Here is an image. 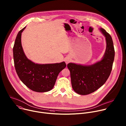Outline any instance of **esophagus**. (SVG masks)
<instances>
[{
  "label": "esophagus",
  "instance_id": "34e87169",
  "mask_svg": "<svg viewBox=\"0 0 126 126\" xmlns=\"http://www.w3.org/2000/svg\"><path fill=\"white\" fill-rule=\"evenodd\" d=\"M69 61H70V60H69V59H66L65 60V62H66V63L67 64H68V63L69 62Z\"/></svg>",
  "mask_w": 126,
  "mask_h": 126
}]
</instances>
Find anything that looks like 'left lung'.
Returning <instances> with one entry per match:
<instances>
[{
  "label": "left lung",
  "instance_id": "obj_1",
  "mask_svg": "<svg viewBox=\"0 0 126 126\" xmlns=\"http://www.w3.org/2000/svg\"><path fill=\"white\" fill-rule=\"evenodd\" d=\"M105 36L106 47L102 59L91 65L69 63L67 65L70 72L73 90L80 95L94 93L103 86L109 78L114 60L115 50L111 35L102 29H99Z\"/></svg>",
  "mask_w": 126,
  "mask_h": 126
}]
</instances>
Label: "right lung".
Masks as SVG:
<instances>
[{
  "label": "right lung",
  "instance_id": "obj_1",
  "mask_svg": "<svg viewBox=\"0 0 126 126\" xmlns=\"http://www.w3.org/2000/svg\"><path fill=\"white\" fill-rule=\"evenodd\" d=\"M18 33L13 49L14 65L20 80L30 90L38 93L51 91L59 73L66 67L65 62L52 64H37L29 59L21 44L22 32Z\"/></svg>",
  "mask_w": 126,
  "mask_h": 126
}]
</instances>
